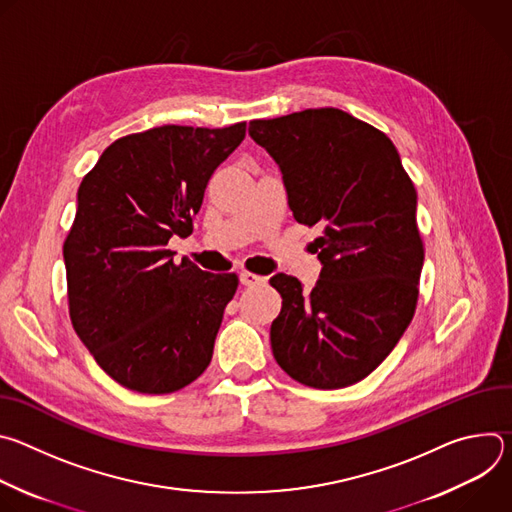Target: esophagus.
I'll use <instances>...</instances> for the list:
<instances>
[{"instance_id":"esophagus-1","label":"esophagus","mask_w":512,"mask_h":512,"mask_svg":"<svg viewBox=\"0 0 512 512\" xmlns=\"http://www.w3.org/2000/svg\"><path fill=\"white\" fill-rule=\"evenodd\" d=\"M239 279L243 285H261L267 281V277L263 275H257V273H251V271H241L239 273Z\"/></svg>"}]
</instances>
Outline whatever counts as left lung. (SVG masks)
Wrapping results in <instances>:
<instances>
[{
	"instance_id": "left-lung-1",
	"label": "left lung",
	"mask_w": 512,
	"mask_h": 512,
	"mask_svg": "<svg viewBox=\"0 0 512 512\" xmlns=\"http://www.w3.org/2000/svg\"><path fill=\"white\" fill-rule=\"evenodd\" d=\"M249 135L279 166L296 221L326 225L314 241L322 271L312 291L285 273L269 279L281 296L273 356L302 385H354L415 314L423 267L415 186L383 131L334 107L255 119Z\"/></svg>"
}]
</instances>
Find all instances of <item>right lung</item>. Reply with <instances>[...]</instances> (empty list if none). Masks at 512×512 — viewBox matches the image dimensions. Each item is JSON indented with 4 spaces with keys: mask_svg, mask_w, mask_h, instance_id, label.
Listing matches in <instances>:
<instances>
[{
    "mask_svg": "<svg viewBox=\"0 0 512 512\" xmlns=\"http://www.w3.org/2000/svg\"><path fill=\"white\" fill-rule=\"evenodd\" d=\"M245 129L162 125L125 135L79 186L62 247L70 320L99 367L131 391L174 393L210 364L239 277L188 259L176 265L166 247L192 233L210 176Z\"/></svg>",
    "mask_w": 512,
    "mask_h": 512,
    "instance_id": "1",
    "label": "right lung"
}]
</instances>
